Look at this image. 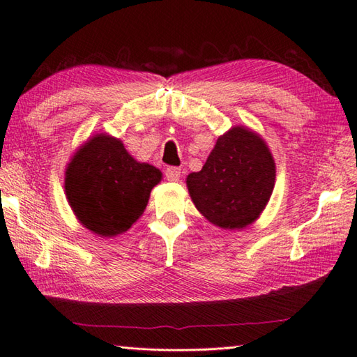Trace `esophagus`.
Returning a JSON list of instances; mask_svg holds the SVG:
<instances>
[{
  "label": "esophagus",
  "mask_w": 357,
  "mask_h": 357,
  "mask_svg": "<svg viewBox=\"0 0 357 357\" xmlns=\"http://www.w3.org/2000/svg\"><path fill=\"white\" fill-rule=\"evenodd\" d=\"M166 178H168L169 181H177L178 178H180V176H181V169L180 168H168L166 169Z\"/></svg>",
  "instance_id": "obj_1"
}]
</instances>
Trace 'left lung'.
<instances>
[{
  "label": "left lung",
  "instance_id": "1",
  "mask_svg": "<svg viewBox=\"0 0 357 357\" xmlns=\"http://www.w3.org/2000/svg\"><path fill=\"white\" fill-rule=\"evenodd\" d=\"M275 163L256 130L237 125L217 138L202 171L186 177L191 200L214 227L243 229L270 202Z\"/></svg>",
  "mask_w": 357,
  "mask_h": 357
}]
</instances>
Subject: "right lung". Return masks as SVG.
Masks as SVG:
<instances>
[{"instance_id":"obj_1","label":"right lung","mask_w":357,"mask_h":357,"mask_svg":"<svg viewBox=\"0 0 357 357\" xmlns=\"http://www.w3.org/2000/svg\"><path fill=\"white\" fill-rule=\"evenodd\" d=\"M163 174L105 132L87 138L64 171V192L77 220L98 237L126 232L146 209Z\"/></svg>"}]
</instances>
